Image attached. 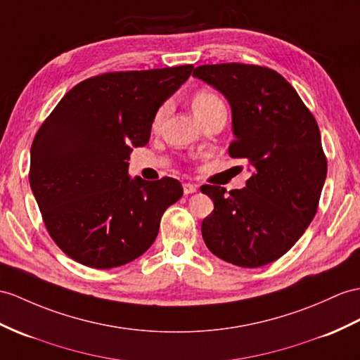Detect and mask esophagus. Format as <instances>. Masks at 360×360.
<instances>
[{
	"mask_svg": "<svg viewBox=\"0 0 360 360\" xmlns=\"http://www.w3.org/2000/svg\"><path fill=\"white\" fill-rule=\"evenodd\" d=\"M197 185H194V183H183V192H185L186 195L189 194H194V192H197Z\"/></svg>",
	"mask_w": 360,
	"mask_h": 360,
	"instance_id": "34e87169",
	"label": "esophagus"
}]
</instances>
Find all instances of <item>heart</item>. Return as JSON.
<instances>
[{
    "instance_id": "heart-1",
    "label": "heart",
    "mask_w": 360,
    "mask_h": 360,
    "mask_svg": "<svg viewBox=\"0 0 360 360\" xmlns=\"http://www.w3.org/2000/svg\"><path fill=\"white\" fill-rule=\"evenodd\" d=\"M191 107H192V111H194V114H195V117L201 122L203 119H206L207 116H210V114H214L215 111L223 110L224 103L215 93L207 91V90H201V91H197L194 96H192ZM166 110H168V107L163 105V107H160L159 110L155 111L154 119H153V129H157L160 127L162 120H163L165 114H166Z\"/></svg>"
}]
</instances>
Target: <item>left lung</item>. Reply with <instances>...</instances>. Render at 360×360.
Listing matches in <instances>:
<instances>
[{"label":"left lung","instance_id":"1","mask_svg":"<svg viewBox=\"0 0 360 360\" xmlns=\"http://www.w3.org/2000/svg\"><path fill=\"white\" fill-rule=\"evenodd\" d=\"M194 77L231 105L233 159L248 162L246 188L201 186L214 201L201 223L207 249L240 267L281 258L318 210L327 177L319 127L296 90L274 70L246 64L200 65Z\"/></svg>","mask_w":360,"mask_h":360}]
</instances>
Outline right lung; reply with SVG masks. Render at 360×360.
I'll return each mask as SVG.
<instances>
[{
    "label": "right lung",
    "mask_w": 360,
    "mask_h": 360,
    "mask_svg": "<svg viewBox=\"0 0 360 360\" xmlns=\"http://www.w3.org/2000/svg\"><path fill=\"white\" fill-rule=\"evenodd\" d=\"M192 65L105 73L70 90L33 139L30 188L51 238L94 269L139 258L159 233L179 180L131 179L133 148L145 146L155 111L191 76Z\"/></svg>",
    "instance_id": "obj_1"
}]
</instances>
